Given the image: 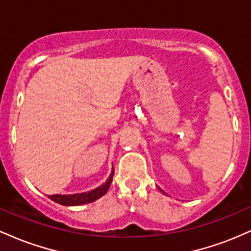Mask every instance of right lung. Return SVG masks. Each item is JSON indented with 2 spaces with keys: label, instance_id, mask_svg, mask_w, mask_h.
Wrapping results in <instances>:
<instances>
[{
  "label": "right lung",
  "instance_id": "add662e5",
  "mask_svg": "<svg viewBox=\"0 0 251 251\" xmlns=\"http://www.w3.org/2000/svg\"><path fill=\"white\" fill-rule=\"evenodd\" d=\"M113 174H114V169L105 184H102L101 186H99V188H97L96 190H92V191L89 192H85V194H76V195H66V196L53 195V196H48V197H50L51 201H55V203H59L61 204V205H66V206H74V205H81V204L92 203V201L99 200L100 197H102V196L107 192L109 185H111L112 178H113Z\"/></svg>",
  "mask_w": 251,
  "mask_h": 251
}]
</instances>
